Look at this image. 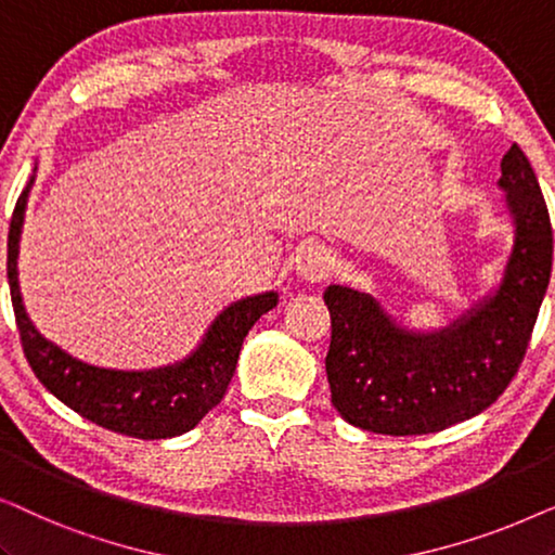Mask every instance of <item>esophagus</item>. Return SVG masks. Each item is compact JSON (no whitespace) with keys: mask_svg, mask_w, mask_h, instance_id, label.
I'll use <instances>...</instances> for the list:
<instances>
[{"mask_svg":"<svg viewBox=\"0 0 555 555\" xmlns=\"http://www.w3.org/2000/svg\"><path fill=\"white\" fill-rule=\"evenodd\" d=\"M333 272V257L321 247L302 249V253L295 257V275L306 283H325Z\"/></svg>","mask_w":555,"mask_h":555,"instance_id":"obj_1","label":"esophagus"}]
</instances>
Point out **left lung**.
<instances>
[{
	"instance_id": "8db88e82",
	"label": "left lung",
	"mask_w": 555,
	"mask_h": 555,
	"mask_svg": "<svg viewBox=\"0 0 555 555\" xmlns=\"http://www.w3.org/2000/svg\"><path fill=\"white\" fill-rule=\"evenodd\" d=\"M513 247L495 291L439 331H414L371 293L331 285V401L348 424L409 437L473 420L507 389L526 356L551 280L553 232L518 143L500 162Z\"/></svg>"
}]
</instances>
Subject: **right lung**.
Instances as JSON below:
<instances>
[{
    "label": "right lung",
    "instance_id": "add662e5",
    "mask_svg": "<svg viewBox=\"0 0 555 555\" xmlns=\"http://www.w3.org/2000/svg\"><path fill=\"white\" fill-rule=\"evenodd\" d=\"M37 169V166H35ZM20 194L7 240V278L22 348L44 389L98 427L135 439H169L194 429L222 401L237 366L242 340L260 315L278 306V293H260L227 306L186 359L162 369L118 371L90 366L52 344L29 321L20 293L17 255L29 189Z\"/></svg>",
    "mask_w": 555,
    "mask_h": 555
}]
</instances>
